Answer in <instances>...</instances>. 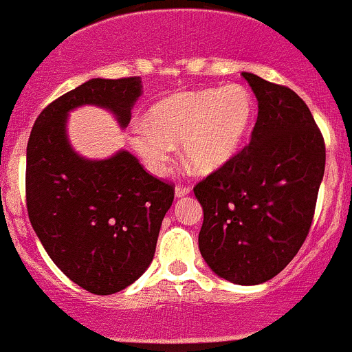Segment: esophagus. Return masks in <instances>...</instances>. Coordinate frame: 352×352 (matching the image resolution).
Here are the masks:
<instances>
[{
  "mask_svg": "<svg viewBox=\"0 0 352 352\" xmlns=\"http://www.w3.org/2000/svg\"><path fill=\"white\" fill-rule=\"evenodd\" d=\"M190 192V186H177L175 187V196L177 197H184Z\"/></svg>",
  "mask_w": 352,
  "mask_h": 352,
  "instance_id": "obj_1",
  "label": "esophagus"
}]
</instances>
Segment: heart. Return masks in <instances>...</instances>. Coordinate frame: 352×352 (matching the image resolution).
<instances>
[{"instance_id":"heart-1","label":"heart","mask_w":352,"mask_h":352,"mask_svg":"<svg viewBox=\"0 0 352 352\" xmlns=\"http://www.w3.org/2000/svg\"><path fill=\"white\" fill-rule=\"evenodd\" d=\"M254 116V97L242 85L177 94L158 102L148 122L134 124L131 144L156 175L170 168L175 143L180 141L194 168L212 172L239 153Z\"/></svg>"}]
</instances>
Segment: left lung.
Instances as JSON below:
<instances>
[{
  "label": "left lung",
  "mask_w": 352,
  "mask_h": 352,
  "mask_svg": "<svg viewBox=\"0 0 352 352\" xmlns=\"http://www.w3.org/2000/svg\"><path fill=\"white\" fill-rule=\"evenodd\" d=\"M258 102L248 146L194 187L204 211L199 250L230 283L261 285L293 261L310 232L325 143L291 88L242 73Z\"/></svg>",
  "instance_id": "left-lung-1"
}]
</instances>
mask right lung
Segmentation results:
<instances>
[{
  "instance_id": "add662e5",
  "label": "right lung",
  "mask_w": 352,
  "mask_h": 352,
  "mask_svg": "<svg viewBox=\"0 0 352 352\" xmlns=\"http://www.w3.org/2000/svg\"><path fill=\"white\" fill-rule=\"evenodd\" d=\"M140 95V76L94 78L51 102L28 138V218L52 262L94 294L117 293L146 271L175 192L129 151L107 160L74 153L66 138L67 112L98 105L126 127Z\"/></svg>"
}]
</instances>
